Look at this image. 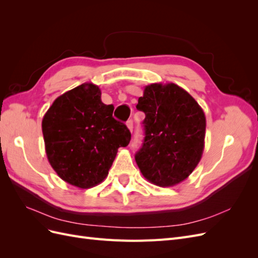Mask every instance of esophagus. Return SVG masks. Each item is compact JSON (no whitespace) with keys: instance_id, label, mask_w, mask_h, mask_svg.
I'll return each mask as SVG.
<instances>
[{"instance_id":"obj_1","label":"esophagus","mask_w":258,"mask_h":258,"mask_svg":"<svg viewBox=\"0 0 258 258\" xmlns=\"http://www.w3.org/2000/svg\"><path fill=\"white\" fill-rule=\"evenodd\" d=\"M127 127H128V129L132 132V130H134V121H132V119H129L128 121H127Z\"/></svg>"}]
</instances>
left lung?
Wrapping results in <instances>:
<instances>
[{
  "label": "left lung",
  "mask_w": 258,
  "mask_h": 258,
  "mask_svg": "<svg viewBox=\"0 0 258 258\" xmlns=\"http://www.w3.org/2000/svg\"><path fill=\"white\" fill-rule=\"evenodd\" d=\"M137 108L145 114L144 140L136 161L148 181L173 186L197 167L205 147L206 116L188 92L175 84H152Z\"/></svg>",
  "instance_id": "1"
}]
</instances>
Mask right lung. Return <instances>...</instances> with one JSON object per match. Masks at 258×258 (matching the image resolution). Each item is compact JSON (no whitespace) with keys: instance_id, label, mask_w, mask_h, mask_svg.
<instances>
[{"instance_id":"right-lung-1","label":"right lung","mask_w":258,"mask_h":258,"mask_svg":"<svg viewBox=\"0 0 258 258\" xmlns=\"http://www.w3.org/2000/svg\"><path fill=\"white\" fill-rule=\"evenodd\" d=\"M93 84H83L53 101L42 121L48 161L67 183L90 188L106 177L119 147L131 134L113 117Z\"/></svg>"}]
</instances>
